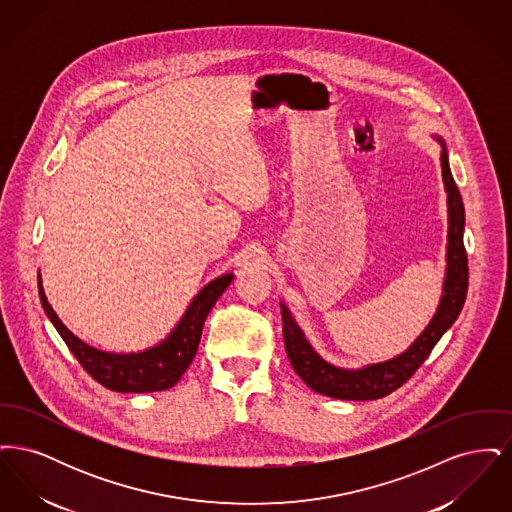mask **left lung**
Returning a JSON list of instances; mask_svg holds the SVG:
<instances>
[{
    "label": "left lung",
    "mask_w": 512,
    "mask_h": 512,
    "mask_svg": "<svg viewBox=\"0 0 512 512\" xmlns=\"http://www.w3.org/2000/svg\"><path fill=\"white\" fill-rule=\"evenodd\" d=\"M441 146V176L447 194V267L443 278V290L438 309L420 336L397 357L366 365L363 368H341L324 361L313 345L297 326L290 309L282 307L284 322V343L297 376L320 395L347 399V401H368L390 395L401 388L414 372L432 353L439 338L453 326L463 309L468 290V259L464 251V205L461 192L449 169V155L443 138L434 136Z\"/></svg>",
    "instance_id": "left-lung-1"
}]
</instances>
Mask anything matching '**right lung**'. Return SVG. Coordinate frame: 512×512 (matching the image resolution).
<instances>
[{"label": "right lung", "instance_id": "right-lung-1", "mask_svg": "<svg viewBox=\"0 0 512 512\" xmlns=\"http://www.w3.org/2000/svg\"><path fill=\"white\" fill-rule=\"evenodd\" d=\"M232 280L234 274L228 272L203 286L188 305L186 313L178 320V324L172 328L171 334L157 345L136 353L101 351L76 338L51 309L42 286L40 272L38 293L51 324L65 340L76 361L84 366V370L96 382L109 390L121 393H149L169 390L188 370L197 353L205 318L220 295L232 284Z\"/></svg>", "mask_w": 512, "mask_h": 512}]
</instances>
